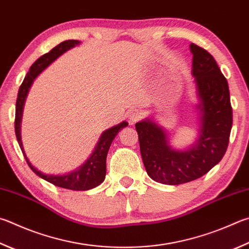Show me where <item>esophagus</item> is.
Segmentation results:
<instances>
[{"instance_id":"esophagus-1","label":"esophagus","mask_w":249,"mask_h":249,"mask_svg":"<svg viewBox=\"0 0 249 249\" xmlns=\"http://www.w3.org/2000/svg\"><path fill=\"white\" fill-rule=\"evenodd\" d=\"M142 113L140 112L139 110H137V109H134V110H132V111L128 113V120H129L130 123L137 122L138 120L142 119Z\"/></svg>"}]
</instances>
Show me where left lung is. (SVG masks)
Segmentation results:
<instances>
[{
  "label": "left lung",
  "instance_id": "1",
  "mask_svg": "<svg viewBox=\"0 0 249 249\" xmlns=\"http://www.w3.org/2000/svg\"><path fill=\"white\" fill-rule=\"evenodd\" d=\"M199 103V136L187 150L170 146L168 135L151 119L136 123L140 153L148 175L158 183L179 185L201 178L222 159L233 123L228 80L205 49L191 43Z\"/></svg>",
  "mask_w": 249,
  "mask_h": 249
}]
</instances>
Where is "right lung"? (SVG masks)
<instances>
[{
	"label": "right lung",
	"instance_id": "add662e5",
	"mask_svg": "<svg viewBox=\"0 0 249 249\" xmlns=\"http://www.w3.org/2000/svg\"><path fill=\"white\" fill-rule=\"evenodd\" d=\"M79 43L80 42L78 40H66V41H63L60 44H57L55 48H53L50 52L43 54L42 56H40L38 60L31 65L24 81H22V84L20 85L19 90H18L15 113V134L17 137V142L19 143V147L22 153H24L27 163H28L30 169L38 176L48 180L49 183L55 185L57 187L71 189V191H88V189L97 187L98 185H100L103 180H105L107 173V151H109L113 139L115 138L117 133H119L122 128H124L128 125L127 122H122L119 125L113 126V127L107 129L106 132H103L101 137L99 138V142L96 148H94V151L91 153L89 159L86 161L83 165H80L78 169L74 170L73 172H71V173L63 175L44 174L38 169H36L35 166L30 163L28 158L26 156L20 136V122L22 117V110H24L26 97L27 94H28V91L31 85L34 83L35 78L37 77L43 70H46L53 61H55L58 56L62 55L63 53H65L67 50L74 48L75 46H78Z\"/></svg>",
	"mask_w": 249,
	"mask_h": 249
}]
</instances>
